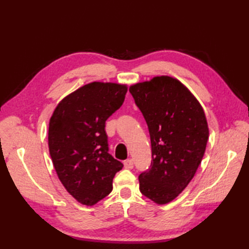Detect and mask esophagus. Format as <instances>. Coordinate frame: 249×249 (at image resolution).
Returning a JSON list of instances; mask_svg holds the SVG:
<instances>
[{
  "instance_id": "esophagus-1",
  "label": "esophagus",
  "mask_w": 249,
  "mask_h": 249,
  "mask_svg": "<svg viewBox=\"0 0 249 249\" xmlns=\"http://www.w3.org/2000/svg\"><path fill=\"white\" fill-rule=\"evenodd\" d=\"M124 167L126 169H133L134 168V160H124Z\"/></svg>"
}]
</instances>
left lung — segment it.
<instances>
[{
  "mask_svg": "<svg viewBox=\"0 0 249 249\" xmlns=\"http://www.w3.org/2000/svg\"><path fill=\"white\" fill-rule=\"evenodd\" d=\"M149 127L152 162L139 176L140 192L157 204L171 202L186 188L209 139L203 108L178 79L154 77L129 88Z\"/></svg>",
  "mask_w": 249,
  "mask_h": 249,
  "instance_id": "obj_1",
  "label": "left lung"
}]
</instances>
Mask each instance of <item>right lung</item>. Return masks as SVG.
Listing matches in <instances>:
<instances>
[{"instance_id": "right-lung-1", "label": "right lung", "mask_w": 249, "mask_h": 249, "mask_svg": "<svg viewBox=\"0 0 249 249\" xmlns=\"http://www.w3.org/2000/svg\"><path fill=\"white\" fill-rule=\"evenodd\" d=\"M127 87L91 82L63 98L50 118L48 145L63 186L78 202L94 205L112 190L123 163L108 151L106 121L124 103Z\"/></svg>"}]
</instances>
